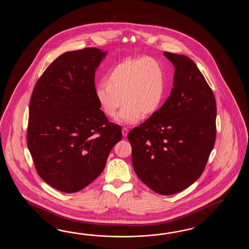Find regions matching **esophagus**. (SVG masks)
Masks as SVG:
<instances>
[{
  "instance_id": "34e87169",
  "label": "esophagus",
  "mask_w": 249,
  "mask_h": 249,
  "mask_svg": "<svg viewBox=\"0 0 249 249\" xmlns=\"http://www.w3.org/2000/svg\"><path fill=\"white\" fill-rule=\"evenodd\" d=\"M122 133L124 137H126L127 134H128V129H127L126 127L123 128Z\"/></svg>"
}]
</instances>
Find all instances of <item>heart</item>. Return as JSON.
Masks as SVG:
<instances>
[{
	"label": "heart",
	"instance_id": "b5f03b06",
	"mask_svg": "<svg viewBox=\"0 0 249 249\" xmlns=\"http://www.w3.org/2000/svg\"><path fill=\"white\" fill-rule=\"evenodd\" d=\"M165 78L161 64L150 57L126 58L117 64L96 86L95 95L107 117L116 116L124 102L117 120L134 124L142 117L158 111L164 100ZM123 99L122 100V99Z\"/></svg>",
	"mask_w": 249,
	"mask_h": 249
}]
</instances>
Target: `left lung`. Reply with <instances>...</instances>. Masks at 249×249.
Segmentation results:
<instances>
[{
  "label": "left lung",
  "mask_w": 249,
  "mask_h": 249,
  "mask_svg": "<svg viewBox=\"0 0 249 249\" xmlns=\"http://www.w3.org/2000/svg\"><path fill=\"white\" fill-rule=\"evenodd\" d=\"M164 55L175 66L174 88L164 105L127 137L138 177L156 193L173 195L206 168L216 138V101L191 58Z\"/></svg>",
  "instance_id": "obj_1"
}]
</instances>
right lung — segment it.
<instances>
[{
	"label": "right lung",
	"mask_w": 249,
	"mask_h": 249,
	"mask_svg": "<svg viewBox=\"0 0 249 249\" xmlns=\"http://www.w3.org/2000/svg\"><path fill=\"white\" fill-rule=\"evenodd\" d=\"M106 52L85 48L60 55L45 69L29 103L27 143L38 175L74 193L101 175L122 129L97 101L95 70Z\"/></svg>",
	"instance_id": "1"
}]
</instances>
